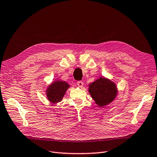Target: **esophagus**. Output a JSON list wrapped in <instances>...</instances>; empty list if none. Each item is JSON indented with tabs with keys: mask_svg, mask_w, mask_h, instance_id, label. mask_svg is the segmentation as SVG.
<instances>
[{
	"mask_svg": "<svg viewBox=\"0 0 157 157\" xmlns=\"http://www.w3.org/2000/svg\"><path fill=\"white\" fill-rule=\"evenodd\" d=\"M77 84L78 86L79 87H80V88H82L83 86V85H84V83H83L82 81H78Z\"/></svg>",
	"mask_w": 157,
	"mask_h": 157,
	"instance_id": "obj_1",
	"label": "esophagus"
}]
</instances>
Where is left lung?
Instances as JSON below:
<instances>
[{"instance_id":"obj_1","label":"left lung","mask_w":157,"mask_h":157,"mask_svg":"<svg viewBox=\"0 0 157 157\" xmlns=\"http://www.w3.org/2000/svg\"><path fill=\"white\" fill-rule=\"evenodd\" d=\"M88 91L99 107H103L112 102L117 94L115 84L103 77L90 84Z\"/></svg>"}]
</instances>
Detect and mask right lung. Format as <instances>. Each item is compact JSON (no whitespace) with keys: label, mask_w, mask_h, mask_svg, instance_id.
I'll return each instance as SVG.
<instances>
[{"label":"right lung","mask_w":157,"mask_h":157,"mask_svg":"<svg viewBox=\"0 0 157 157\" xmlns=\"http://www.w3.org/2000/svg\"><path fill=\"white\" fill-rule=\"evenodd\" d=\"M69 85L64 81H56L52 83L47 90V98L52 103H58L62 100L66 90Z\"/></svg>","instance_id":"1"}]
</instances>
